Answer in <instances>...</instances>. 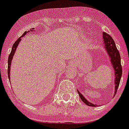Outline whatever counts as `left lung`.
<instances>
[{
    "label": "left lung",
    "mask_w": 129,
    "mask_h": 129,
    "mask_svg": "<svg viewBox=\"0 0 129 129\" xmlns=\"http://www.w3.org/2000/svg\"><path fill=\"white\" fill-rule=\"evenodd\" d=\"M102 39H103L102 45L105 48V50L106 51V53H107V54L109 57V59H110V63L112 64V69L114 70V90H115L114 94H116L119 84H120V78L122 76V66H121V63H120V55L119 51L116 48L114 40L110 35L106 33H103ZM77 91H78V93L79 96L82 99V100L86 105L89 106H92V107H96V106H98L97 104H93L92 102H89L84 96H83V94H81L78 90H77Z\"/></svg>",
    "instance_id": "obj_1"
}]
</instances>
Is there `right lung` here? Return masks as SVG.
<instances>
[{
  "label": "right lung",
  "instance_id": "right-lung-1",
  "mask_svg": "<svg viewBox=\"0 0 129 129\" xmlns=\"http://www.w3.org/2000/svg\"><path fill=\"white\" fill-rule=\"evenodd\" d=\"M30 31H31V32H32V31H34V28H33V29H31V30H30V31H25V33L23 34V35H22L21 37H19V39H17V41L15 42V43L13 44V47H12V50H11V53H10V55H9V59H8V77H9V81H10V80H11V79H10V72H11V61H12V59H13V55H15V51H16V50H17V47H18V45H19V43H20V41H21V38H22L23 36H25V35H26L27 33L30 32ZM10 82H11V81H10Z\"/></svg>",
  "mask_w": 129,
  "mask_h": 129
}]
</instances>
